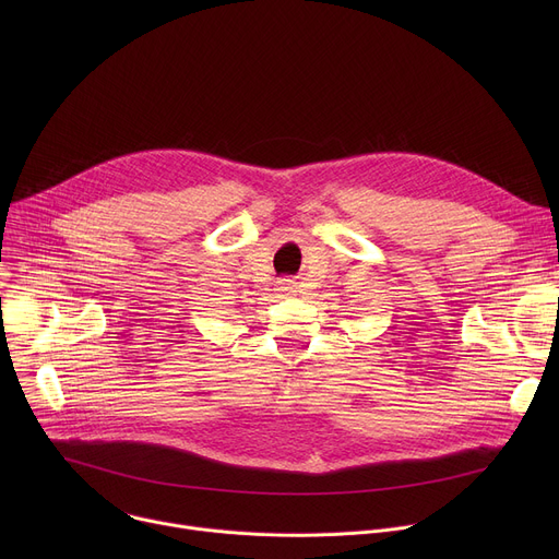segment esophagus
Masks as SVG:
<instances>
[{
  "label": "esophagus",
  "mask_w": 559,
  "mask_h": 559,
  "mask_svg": "<svg viewBox=\"0 0 559 559\" xmlns=\"http://www.w3.org/2000/svg\"><path fill=\"white\" fill-rule=\"evenodd\" d=\"M276 289L283 292V294H294V292H296V283H294L292 278H281V281L276 283Z\"/></svg>",
  "instance_id": "34e87169"
}]
</instances>
